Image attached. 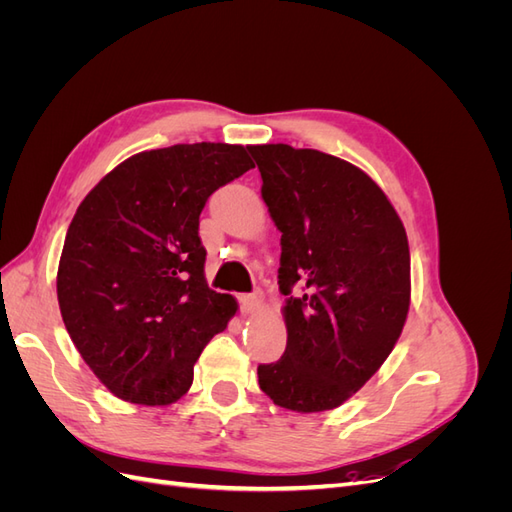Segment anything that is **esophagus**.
I'll use <instances>...</instances> for the list:
<instances>
[{
  "label": "esophagus",
  "mask_w": 512,
  "mask_h": 512,
  "mask_svg": "<svg viewBox=\"0 0 512 512\" xmlns=\"http://www.w3.org/2000/svg\"><path fill=\"white\" fill-rule=\"evenodd\" d=\"M241 309L245 314H256L262 307V292H250V294H241L239 297Z\"/></svg>",
  "instance_id": "34e87169"
}]
</instances>
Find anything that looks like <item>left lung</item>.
<instances>
[{
	"mask_svg": "<svg viewBox=\"0 0 512 512\" xmlns=\"http://www.w3.org/2000/svg\"><path fill=\"white\" fill-rule=\"evenodd\" d=\"M247 151L282 232L288 331L282 359L258 365V384L286 410H333L376 374L404 329L406 228L376 181L346 160L284 143Z\"/></svg>",
	"mask_w": 512,
	"mask_h": 512,
	"instance_id": "1",
	"label": "left lung"
}]
</instances>
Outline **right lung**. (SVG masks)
Listing matches in <instances>:
<instances>
[{"mask_svg":"<svg viewBox=\"0 0 512 512\" xmlns=\"http://www.w3.org/2000/svg\"><path fill=\"white\" fill-rule=\"evenodd\" d=\"M250 168L241 145L151 149L113 168L76 209L57 269L61 318L119 399L175 404L200 352L237 314L230 294L207 286L198 218Z\"/></svg>","mask_w":512,"mask_h":512,"instance_id":"add662e5","label":"right lung"}]
</instances>
